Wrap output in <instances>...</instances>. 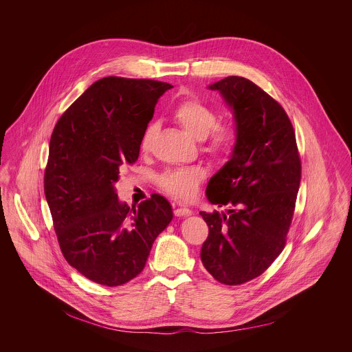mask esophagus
Returning <instances> with one entry per match:
<instances>
[{
	"label": "esophagus",
	"instance_id": "1",
	"mask_svg": "<svg viewBox=\"0 0 352 352\" xmlns=\"http://www.w3.org/2000/svg\"><path fill=\"white\" fill-rule=\"evenodd\" d=\"M191 214H192V211L190 208H186V207H180V208L175 210V215L176 217H188Z\"/></svg>",
	"mask_w": 352,
	"mask_h": 352
}]
</instances>
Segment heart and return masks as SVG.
I'll return each mask as SVG.
<instances>
[{"instance_id":"1","label":"heart","mask_w":352,"mask_h":352,"mask_svg":"<svg viewBox=\"0 0 352 352\" xmlns=\"http://www.w3.org/2000/svg\"><path fill=\"white\" fill-rule=\"evenodd\" d=\"M173 119L197 141L207 140L206 151L218 157L229 155L237 142V129L232 123H218L212 108L199 100L180 102L173 111ZM155 124L149 123L141 137L142 151H149L155 134ZM206 172L201 166L173 168L165 170L158 183L165 192L180 201H188L198 192Z\"/></svg>"}]
</instances>
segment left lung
<instances>
[{"label":"left lung","mask_w":352,"mask_h":352,"mask_svg":"<svg viewBox=\"0 0 352 352\" xmlns=\"http://www.w3.org/2000/svg\"><path fill=\"white\" fill-rule=\"evenodd\" d=\"M233 112L237 142L229 161L208 180L211 204L201 245L204 268L218 282L243 285L261 275L283 251L301 182L293 124L278 101L244 77L208 85Z\"/></svg>","instance_id":"8db88e82"}]
</instances>
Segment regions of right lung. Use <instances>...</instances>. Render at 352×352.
Returning a JSON list of instances; mask_svg holds the SVG:
<instances>
[{
  "mask_svg": "<svg viewBox=\"0 0 352 352\" xmlns=\"http://www.w3.org/2000/svg\"><path fill=\"white\" fill-rule=\"evenodd\" d=\"M170 88L104 77L65 111L51 134L45 195L54 229L67 263L95 283L113 287L134 279L173 218L161 195L130 210L115 190L120 165L138 160L154 107Z\"/></svg>",
  "mask_w": 352,
  "mask_h": 352,
  "instance_id": "1",
  "label": "right lung"
}]
</instances>
